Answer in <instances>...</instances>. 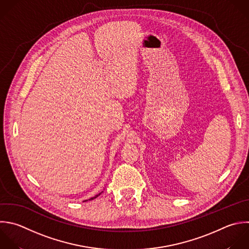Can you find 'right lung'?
<instances>
[{
    "label": "right lung",
    "instance_id": "1",
    "mask_svg": "<svg viewBox=\"0 0 249 249\" xmlns=\"http://www.w3.org/2000/svg\"><path fill=\"white\" fill-rule=\"evenodd\" d=\"M101 193H102V192H101ZM101 193H99L98 195H96V196H92V197H90V198H89V199H86V200H84V201H88V200H91V199H94V198H96V197H97V196H99Z\"/></svg>",
    "mask_w": 249,
    "mask_h": 249
}]
</instances>
